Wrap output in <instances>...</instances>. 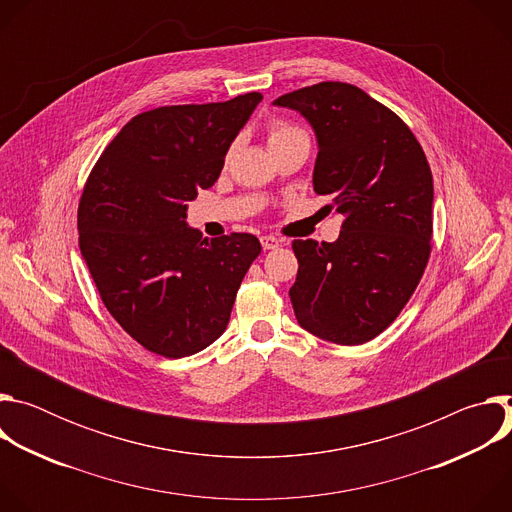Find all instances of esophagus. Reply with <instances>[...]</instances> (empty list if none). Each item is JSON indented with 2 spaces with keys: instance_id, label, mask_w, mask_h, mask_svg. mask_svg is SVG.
I'll return each instance as SVG.
<instances>
[{
  "instance_id": "esophagus-1",
  "label": "esophagus",
  "mask_w": 512,
  "mask_h": 512,
  "mask_svg": "<svg viewBox=\"0 0 512 512\" xmlns=\"http://www.w3.org/2000/svg\"><path fill=\"white\" fill-rule=\"evenodd\" d=\"M261 245H263L265 251L277 249V247H279V239H275L273 235H265V237H261Z\"/></svg>"
}]
</instances>
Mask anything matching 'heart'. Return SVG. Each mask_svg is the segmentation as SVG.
I'll return each mask as SVG.
<instances>
[{"label":"heart","mask_w":512,"mask_h":512,"mask_svg":"<svg viewBox=\"0 0 512 512\" xmlns=\"http://www.w3.org/2000/svg\"><path fill=\"white\" fill-rule=\"evenodd\" d=\"M298 137H308V135H306L300 127H294V125L283 123V121H275V123H271L269 133H267L269 148H273V145H277V143L289 141V139H298Z\"/></svg>","instance_id":"obj_1"}]
</instances>
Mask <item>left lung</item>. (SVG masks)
Segmentation results:
<instances>
[{"mask_svg":"<svg viewBox=\"0 0 512 512\" xmlns=\"http://www.w3.org/2000/svg\"><path fill=\"white\" fill-rule=\"evenodd\" d=\"M314 129L316 194L344 216L334 243L294 241L298 277L289 289L298 324L354 346L379 336L405 308L431 251L433 178L411 129L348 83L281 95Z\"/></svg>","mask_w":512,"mask_h":512,"instance_id":"obj_1","label":"left lung"}]
</instances>
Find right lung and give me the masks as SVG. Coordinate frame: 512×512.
<instances>
[{
  "label": "right lung",
  "instance_id": "right-lung-1",
  "mask_svg": "<svg viewBox=\"0 0 512 512\" xmlns=\"http://www.w3.org/2000/svg\"><path fill=\"white\" fill-rule=\"evenodd\" d=\"M261 93L135 115L95 164L79 204V245L99 296L143 348L182 358L227 330L261 253L249 233L204 239L188 200L221 176Z\"/></svg>",
  "mask_w": 512,
  "mask_h": 512
}]
</instances>
